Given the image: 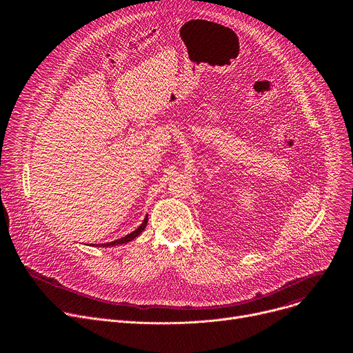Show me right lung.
Instances as JSON below:
<instances>
[{
	"label": "right lung",
	"instance_id": "1",
	"mask_svg": "<svg viewBox=\"0 0 353 353\" xmlns=\"http://www.w3.org/2000/svg\"><path fill=\"white\" fill-rule=\"evenodd\" d=\"M146 223H148V215L145 216V219H143V222L141 223V226L138 228V229H135L132 233H130V234H127V236H124V237H121V239H117V240H114V241H110V243H105V244H97L99 247H112V245H117V244H123V243H128V241H131V240H134L137 236H139L141 233H142V230L146 228Z\"/></svg>",
	"mask_w": 353,
	"mask_h": 353
}]
</instances>
